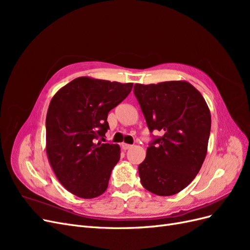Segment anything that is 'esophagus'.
Listing matches in <instances>:
<instances>
[{
	"instance_id": "obj_1",
	"label": "esophagus",
	"mask_w": 250,
	"mask_h": 250,
	"mask_svg": "<svg viewBox=\"0 0 250 250\" xmlns=\"http://www.w3.org/2000/svg\"><path fill=\"white\" fill-rule=\"evenodd\" d=\"M121 146H122V148L124 150H128V149H130L132 147L131 145H129V144H126V143H122V144H121Z\"/></svg>"
}]
</instances>
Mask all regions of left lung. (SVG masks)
Instances as JSON below:
<instances>
[{
  "label": "left lung",
  "instance_id": "8db88e82",
  "mask_svg": "<svg viewBox=\"0 0 250 250\" xmlns=\"http://www.w3.org/2000/svg\"><path fill=\"white\" fill-rule=\"evenodd\" d=\"M149 130L163 133L139 165L142 186L158 196L183 191L197 175L208 152L210 111L199 90L185 80L134 84Z\"/></svg>",
  "mask_w": 250,
  "mask_h": 250
}]
</instances>
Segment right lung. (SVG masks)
<instances>
[{
  "label": "right lung",
  "mask_w": 250,
  "mask_h": 250,
  "mask_svg": "<svg viewBox=\"0 0 250 250\" xmlns=\"http://www.w3.org/2000/svg\"><path fill=\"white\" fill-rule=\"evenodd\" d=\"M132 85L78 77L52 98L46 118L48 160L59 183L77 197L92 199L106 191L121 151L118 144L98 139L109 128L108 112Z\"/></svg>",
  "instance_id": "obj_1"
}]
</instances>
